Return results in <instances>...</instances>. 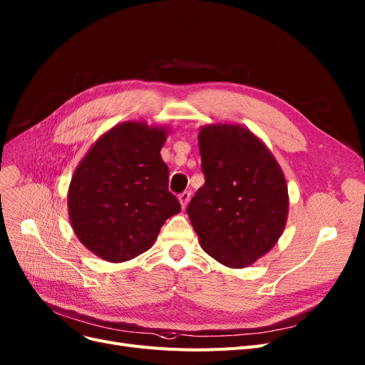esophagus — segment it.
Returning a JSON list of instances; mask_svg holds the SVG:
<instances>
[{
	"instance_id": "1",
	"label": "esophagus",
	"mask_w": 365,
	"mask_h": 365,
	"mask_svg": "<svg viewBox=\"0 0 365 365\" xmlns=\"http://www.w3.org/2000/svg\"><path fill=\"white\" fill-rule=\"evenodd\" d=\"M178 199H180L181 207L185 208L187 204H188V200H190V192H182V193L178 196Z\"/></svg>"
}]
</instances>
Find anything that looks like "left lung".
Masks as SVG:
<instances>
[{"mask_svg":"<svg viewBox=\"0 0 365 365\" xmlns=\"http://www.w3.org/2000/svg\"><path fill=\"white\" fill-rule=\"evenodd\" d=\"M205 184L187 207L205 252L243 269L270 252L288 217V187L279 163L259 137L238 123L200 127Z\"/></svg>","mask_w":365,"mask_h":365,"instance_id":"1","label":"left lung"}]
</instances>
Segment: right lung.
<instances>
[{"label": "right lung", "instance_id": "right-lung-1", "mask_svg": "<svg viewBox=\"0 0 365 365\" xmlns=\"http://www.w3.org/2000/svg\"><path fill=\"white\" fill-rule=\"evenodd\" d=\"M169 133L145 120L118 123L75 169L68 190L72 230L104 261L123 262L146 252L163 223L181 211L160 155Z\"/></svg>", "mask_w": 365, "mask_h": 365}]
</instances>
